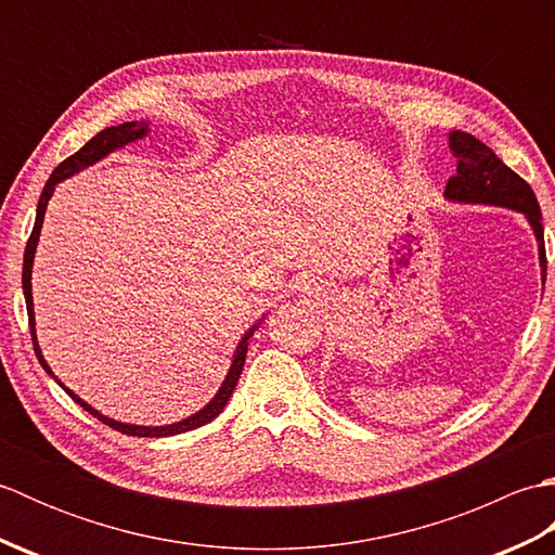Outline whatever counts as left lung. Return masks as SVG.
Here are the masks:
<instances>
[{"label": "left lung", "instance_id": "obj_1", "mask_svg": "<svg viewBox=\"0 0 555 555\" xmlns=\"http://www.w3.org/2000/svg\"><path fill=\"white\" fill-rule=\"evenodd\" d=\"M453 155L457 157V171L446 183V199L467 205H493L522 211L532 227L539 243L541 281L546 284V247L544 227H541V209L537 195L525 179L496 157V152L487 147L475 135L453 131L448 135Z\"/></svg>", "mask_w": 555, "mask_h": 555}]
</instances>
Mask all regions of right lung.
Listing matches in <instances>:
<instances>
[{
  "label": "right lung",
  "mask_w": 555,
  "mask_h": 555,
  "mask_svg": "<svg viewBox=\"0 0 555 555\" xmlns=\"http://www.w3.org/2000/svg\"><path fill=\"white\" fill-rule=\"evenodd\" d=\"M145 135H147V121H126V124H119V126H109V128H104V131H100L95 138L88 140V143L82 145V147L76 152V155H70V157H66L62 164H59V167L52 171L50 181L44 183V191H42V195H40V203H38V215H35V227H33V233H30L28 245H26V255H23V296H26L28 324H30V336H33L35 356H38V360H40V364H42V370H44L47 374H52V370H50V364L44 362V358H42V350H40V346H38V336H35L33 286H30L35 247H38V241H40V229H42V219H44L47 203H50V197H52V193H54V185H56L59 181L68 179V176H74V173H78L80 169L90 167V164H95V162H100L102 157H107L109 152L119 150V147H124V145H128V143H135V140L145 138ZM255 328H257V324L250 328V332H247V334L243 336V340L238 344V348H235V352H233V362H231V370H229V374H227V379H223L221 388L217 391V396L211 398L209 403H207L203 410L195 412V415L185 417V420H181V422H173V424H164V427H140V424H124V422H116V420L104 417L102 412H98L95 408H90V405L86 403V400H80L74 391H70V388H66L62 382H59L54 374H52V376H54V379L59 382V386H62L64 391H66L70 398H74L76 403H78L82 410H88L92 417H98L100 422L109 424V427H112V429H116V431L128 434V436H150V439H157V436L183 434V431H191V429L203 427V424H207V422L215 420V417L219 415V412H221L223 408H227L229 398H231V393H233V388H235V384H238V379H241V372H243V364H245V356H247V338L253 336Z\"/></svg>",
  "instance_id": "add662e5"
}]
</instances>
